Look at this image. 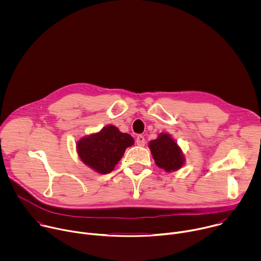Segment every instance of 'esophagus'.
<instances>
[{"mask_svg": "<svg viewBox=\"0 0 261 261\" xmlns=\"http://www.w3.org/2000/svg\"><path fill=\"white\" fill-rule=\"evenodd\" d=\"M136 144L139 146H143L145 144V138L143 135H138L136 137Z\"/></svg>", "mask_w": 261, "mask_h": 261, "instance_id": "1", "label": "esophagus"}]
</instances>
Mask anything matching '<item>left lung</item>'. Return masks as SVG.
<instances>
[{
	"instance_id": "8db88e82",
	"label": "left lung",
	"mask_w": 261,
	"mask_h": 261,
	"mask_svg": "<svg viewBox=\"0 0 261 261\" xmlns=\"http://www.w3.org/2000/svg\"><path fill=\"white\" fill-rule=\"evenodd\" d=\"M148 147L151 148L156 164L165 171L177 170L185 162L179 146L169 134L161 133L157 139L150 141Z\"/></svg>"
}]
</instances>
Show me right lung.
<instances>
[{"mask_svg":"<svg viewBox=\"0 0 261 261\" xmlns=\"http://www.w3.org/2000/svg\"><path fill=\"white\" fill-rule=\"evenodd\" d=\"M134 143V139L127 133L109 125L100 132L82 138L77 142V153L82 161L99 173L113 171L122 159L126 148Z\"/></svg>","mask_w":261,"mask_h":261,"instance_id":"right-lung-1","label":"right lung"}]
</instances>
